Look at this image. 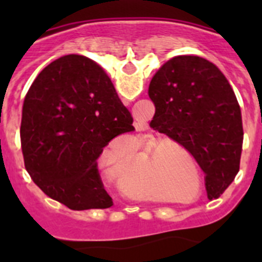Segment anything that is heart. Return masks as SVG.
I'll use <instances>...</instances> for the list:
<instances>
[{
    "label": "heart",
    "mask_w": 262,
    "mask_h": 262,
    "mask_svg": "<svg viewBox=\"0 0 262 262\" xmlns=\"http://www.w3.org/2000/svg\"><path fill=\"white\" fill-rule=\"evenodd\" d=\"M186 165H189L198 180L196 191L200 193L202 185L200 170L189 152L170 140L160 142L159 139L149 138L142 148L140 156L120 169L118 185L124 193L138 200L160 198L166 202H185L176 194L189 195L195 186L193 172H190L191 168H187ZM152 175L166 191H162L159 194L151 189Z\"/></svg>",
    "instance_id": "obj_1"
}]
</instances>
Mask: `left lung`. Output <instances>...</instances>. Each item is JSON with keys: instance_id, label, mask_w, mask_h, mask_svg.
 Returning <instances> with one entry per match:
<instances>
[{"instance_id": "left-lung-1", "label": "left lung", "mask_w": 262, "mask_h": 262, "mask_svg": "<svg viewBox=\"0 0 262 262\" xmlns=\"http://www.w3.org/2000/svg\"><path fill=\"white\" fill-rule=\"evenodd\" d=\"M151 128L165 134L195 159L205 173L207 198L216 200L240 168L242 110L230 82L200 56H176L152 78Z\"/></svg>"}]
</instances>
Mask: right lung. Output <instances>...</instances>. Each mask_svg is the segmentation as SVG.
Segmentation results:
<instances>
[{
  "label": "right lung",
  "mask_w": 262,
  "mask_h": 262,
  "mask_svg": "<svg viewBox=\"0 0 262 262\" xmlns=\"http://www.w3.org/2000/svg\"><path fill=\"white\" fill-rule=\"evenodd\" d=\"M133 117L101 67L81 55L59 57L36 76L22 108L25 166L40 190L71 210L108 209L97 160Z\"/></svg>",
  "instance_id": "obj_1"
}]
</instances>
